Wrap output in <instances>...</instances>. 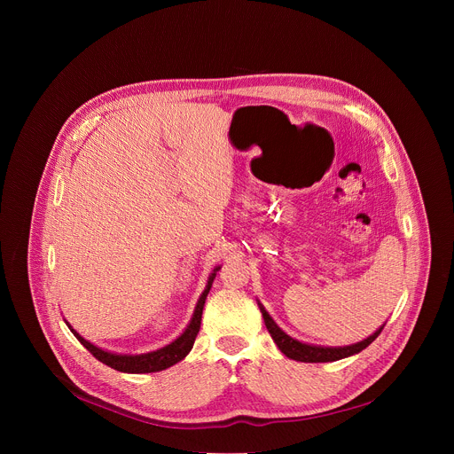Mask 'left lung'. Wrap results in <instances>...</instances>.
<instances>
[{
    "label": "left lung",
    "mask_w": 454,
    "mask_h": 454,
    "mask_svg": "<svg viewBox=\"0 0 454 454\" xmlns=\"http://www.w3.org/2000/svg\"><path fill=\"white\" fill-rule=\"evenodd\" d=\"M258 307H261V312H262V317H264V323L266 327L273 338V341L278 345V348L291 359L294 361H301V363H329V361H338V359H343V357H348V356H354L361 350H364L382 331V327L379 331H375L370 338L356 343V345H350V347H340V348H329V347H312V345H305V343H300L296 340H293L291 336H287L277 323L273 321V317L268 314V310L264 309L262 303H258Z\"/></svg>",
    "instance_id": "8db88e82"
}]
</instances>
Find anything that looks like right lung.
I'll use <instances>...</instances> for the list:
<instances>
[{
	"mask_svg": "<svg viewBox=\"0 0 454 454\" xmlns=\"http://www.w3.org/2000/svg\"><path fill=\"white\" fill-rule=\"evenodd\" d=\"M221 268H215L212 277L208 278V286L207 289L203 291L200 301H198V307H196V312H193V317L190 321V325L186 327V331L176 340L172 341L170 345L156 350V352H149V354H142V356H121V354H111V352H106L95 345H91L90 341H86L84 338H81L70 325V331L75 334V338L82 343V347L88 348L90 354H93V357H97L100 363L111 366L113 370H118V372H125V373H151V372H161L176 363H179L183 357H186V354L192 350L193 347V341H196L198 338V333L201 329V316H203V307H205V300L210 293V287H212V282L215 278V273L219 271Z\"/></svg>",
	"mask_w": 454,
	"mask_h": 454,
	"instance_id": "add662e5",
	"label": "right lung"
}]
</instances>
